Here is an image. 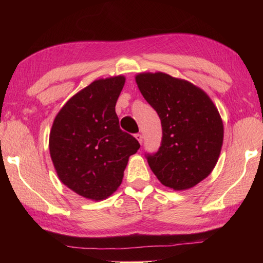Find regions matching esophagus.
I'll use <instances>...</instances> for the list:
<instances>
[{
  "mask_svg": "<svg viewBox=\"0 0 263 263\" xmlns=\"http://www.w3.org/2000/svg\"><path fill=\"white\" fill-rule=\"evenodd\" d=\"M135 137H136V139L139 141V144H142V136L140 135V133H137V135H135Z\"/></svg>",
  "mask_w": 263,
  "mask_h": 263,
  "instance_id": "34e87169",
  "label": "esophagus"
}]
</instances>
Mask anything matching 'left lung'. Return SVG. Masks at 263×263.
Listing matches in <instances>:
<instances>
[{
	"label": "left lung",
	"mask_w": 263,
	"mask_h": 263,
	"mask_svg": "<svg viewBox=\"0 0 263 263\" xmlns=\"http://www.w3.org/2000/svg\"><path fill=\"white\" fill-rule=\"evenodd\" d=\"M136 81L161 119V145L145 154L152 172L174 190L199 183L215 168L222 145L224 127L215 104L202 89L168 74L142 73Z\"/></svg>",
	"instance_id": "left-lung-1"
}]
</instances>
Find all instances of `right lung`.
<instances>
[{"label": "right lung", "mask_w": 263, "mask_h": 263, "mask_svg": "<svg viewBox=\"0 0 263 263\" xmlns=\"http://www.w3.org/2000/svg\"><path fill=\"white\" fill-rule=\"evenodd\" d=\"M125 83L119 77L96 80L57 115L50 154L60 181L78 195L102 201L122 183L128 157L139 149L119 127L115 106Z\"/></svg>", "instance_id": "right-lung-1"}]
</instances>
